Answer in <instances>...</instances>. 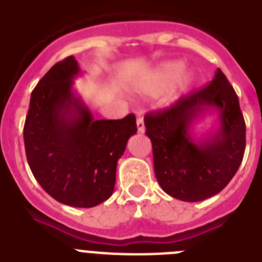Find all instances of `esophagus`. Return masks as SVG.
<instances>
[{"mask_svg": "<svg viewBox=\"0 0 262 262\" xmlns=\"http://www.w3.org/2000/svg\"><path fill=\"white\" fill-rule=\"evenodd\" d=\"M136 126H138V131L139 133H144V115H143V113H138L136 114Z\"/></svg>", "mask_w": 262, "mask_h": 262, "instance_id": "1", "label": "esophagus"}]
</instances>
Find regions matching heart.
I'll return each mask as SVG.
<instances>
[{"mask_svg": "<svg viewBox=\"0 0 262 262\" xmlns=\"http://www.w3.org/2000/svg\"><path fill=\"white\" fill-rule=\"evenodd\" d=\"M181 71L182 62H165L159 69L145 76L140 81L139 92L144 94V96H156V94L161 93L163 90H165L174 80L172 89H170V92H169L165 98L166 102H173L191 86L194 81V76L191 72Z\"/></svg>", "mask_w": 262, "mask_h": 262, "instance_id": "obj_1", "label": "heart"}]
</instances>
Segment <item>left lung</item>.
Here are the masks:
<instances>
[{
	"label": "left lung",
	"mask_w": 262,
	"mask_h": 262,
	"mask_svg": "<svg viewBox=\"0 0 262 262\" xmlns=\"http://www.w3.org/2000/svg\"><path fill=\"white\" fill-rule=\"evenodd\" d=\"M211 108L221 127L194 142L191 124ZM145 135L151 139L157 182L166 194L200 202L222 191L236 174L245 151V122L239 98L217 68L210 84L184 96L170 107L148 113Z\"/></svg>",
	"instance_id": "1"
}]
</instances>
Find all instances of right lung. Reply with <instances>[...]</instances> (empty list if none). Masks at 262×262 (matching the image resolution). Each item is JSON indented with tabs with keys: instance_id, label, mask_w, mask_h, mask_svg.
I'll list each match as a JSON object with an SVG mask.
<instances>
[{
	"instance_id": "1",
	"label": "right lung",
	"mask_w": 262,
	"mask_h": 262,
	"mask_svg": "<svg viewBox=\"0 0 262 262\" xmlns=\"http://www.w3.org/2000/svg\"><path fill=\"white\" fill-rule=\"evenodd\" d=\"M80 73L73 56L56 62L32 90L23 127L27 163L43 189L57 202L94 207L114 191L118 160L136 119L96 120L72 92Z\"/></svg>"
}]
</instances>
